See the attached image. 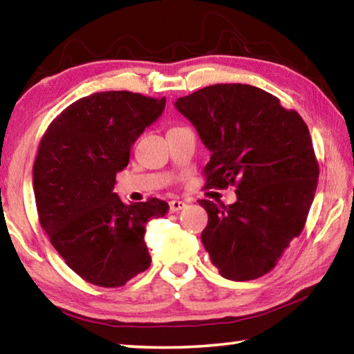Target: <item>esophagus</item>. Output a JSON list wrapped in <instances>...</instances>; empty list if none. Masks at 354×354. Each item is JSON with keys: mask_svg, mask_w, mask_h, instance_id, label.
Returning <instances> with one entry per match:
<instances>
[{"mask_svg": "<svg viewBox=\"0 0 354 354\" xmlns=\"http://www.w3.org/2000/svg\"><path fill=\"white\" fill-rule=\"evenodd\" d=\"M185 206V203L184 201H181V200H171L170 201V212H178V211H181V209H184Z\"/></svg>", "mask_w": 354, "mask_h": 354, "instance_id": "34e87169", "label": "esophagus"}]
</instances>
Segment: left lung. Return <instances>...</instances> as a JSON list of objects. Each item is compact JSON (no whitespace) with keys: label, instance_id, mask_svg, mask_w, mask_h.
<instances>
[{"label":"left lung","instance_id":"1","mask_svg":"<svg viewBox=\"0 0 354 354\" xmlns=\"http://www.w3.org/2000/svg\"><path fill=\"white\" fill-rule=\"evenodd\" d=\"M175 106L212 153L206 187L236 185L234 205L200 200L211 262L231 281L263 277L301 234L314 201L319 162L306 123L248 84H215Z\"/></svg>","mask_w":354,"mask_h":354}]
</instances>
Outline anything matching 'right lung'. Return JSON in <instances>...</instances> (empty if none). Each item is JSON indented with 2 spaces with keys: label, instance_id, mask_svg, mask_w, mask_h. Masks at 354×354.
<instances>
[{
  "label": "right lung",
  "instance_id": "right-lung-1",
  "mask_svg": "<svg viewBox=\"0 0 354 354\" xmlns=\"http://www.w3.org/2000/svg\"><path fill=\"white\" fill-rule=\"evenodd\" d=\"M164 107L165 98L98 92L65 107L41 137L32 167L40 226L87 283L122 287L149 267L145 226L169 205L158 198L124 205L112 190L131 147Z\"/></svg>",
  "mask_w": 354,
  "mask_h": 354
}]
</instances>
